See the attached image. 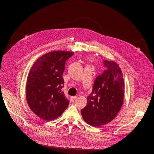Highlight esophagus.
<instances>
[{
    "label": "esophagus",
    "mask_w": 154,
    "mask_h": 154,
    "mask_svg": "<svg viewBox=\"0 0 154 154\" xmlns=\"http://www.w3.org/2000/svg\"><path fill=\"white\" fill-rule=\"evenodd\" d=\"M77 98V96H72V97H70V100L72 102L74 101L75 99H76Z\"/></svg>",
    "instance_id": "1"
}]
</instances>
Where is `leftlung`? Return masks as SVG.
<instances>
[{"label": "left lung", "mask_w": 154, "mask_h": 154, "mask_svg": "<svg viewBox=\"0 0 154 154\" xmlns=\"http://www.w3.org/2000/svg\"><path fill=\"white\" fill-rule=\"evenodd\" d=\"M105 70L96 77L87 106L81 110L83 119L93 127L106 124L114 119L122 106L124 83L122 71L113 61L104 60Z\"/></svg>", "instance_id": "left-lung-1"}]
</instances>
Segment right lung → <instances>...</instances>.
I'll return each instance as SVG.
<instances>
[{"mask_svg":"<svg viewBox=\"0 0 154 154\" xmlns=\"http://www.w3.org/2000/svg\"><path fill=\"white\" fill-rule=\"evenodd\" d=\"M74 53L54 51L38 58L28 75L27 102L35 115L46 121L60 117L69 103L63 92L62 77L66 61Z\"/></svg>","mask_w":154,"mask_h":154,"instance_id":"right-lung-1","label":"right lung"}]
</instances>
